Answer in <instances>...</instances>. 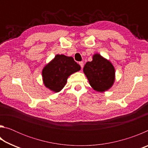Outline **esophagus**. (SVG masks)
Here are the masks:
<instances>
[{
  "label": "esophagus",
  "mask_w": 148,
  "mask_h": 148,
  "mask_svg": "<svg viewBox=\"0 0 148 148\" xmlns=\"http://www.w3.org/2000/svg\"><path fill=\"white\" fill-rule=\"evenodd\" d=\"M79 64L80 66H81V68H82V69H83V67H84V62H83V61H81V62H79Z\"/></svg>",
  "instance_id": "1"
}]
</instances>
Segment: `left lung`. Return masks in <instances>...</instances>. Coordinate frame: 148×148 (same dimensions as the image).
Segmentation results:
<instances>
[{
  "label": "left lung",
  "instance_id": "left-lung-1",
  "mask_svg": "<svg viewBox=\"0 0 148 148\" xmlns=\"http://www.w3.org/2000/svg\"><path fill=\"white\" fill-rule=\"evenodd\" d=\"M84 72L91 86L97 91H106L112 86L115 80L114 66L99 54L94 55L92 61L86 62Z\"/></svg>",
  "mask_w": 148,
  "mask_h": 148
}]
</instances>
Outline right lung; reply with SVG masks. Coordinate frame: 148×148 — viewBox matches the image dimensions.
<instances>
[{
	"label": "right lung",
	"instance_id": "right-lung-1",
	"mask_svg": "<svg viewBox=\"0 0 148 148\" xmlns=\"http://www.w3.org/2000/svg\"><path fill=\"white\" fill-rule=\"evenodd\" d=\"M80 69L79 64L72 57L57 55L42 71L44 84L51 91L59 92L64 87L70 75Z\"/></svg>",
	"mask_w": 148,
	"mask_h": 148
}]
</instances>
